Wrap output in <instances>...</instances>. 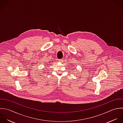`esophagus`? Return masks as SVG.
<instances>
[{
	"instance_id": "1",
	"label": "esophagus",
	"mask_w": 123,
	"mask_h": 123,
	"mask_svg": "<svg viewBox=\"0 0 123 123\" xmlns=\"http://www.w3.org/2000/svg\"><path fill=\"white\" fill-rule=\"evenodd\" d=\"M58 62H59L60 63H62L63 61L62 59H58Z\"/></svg>"
}]
</instances>
